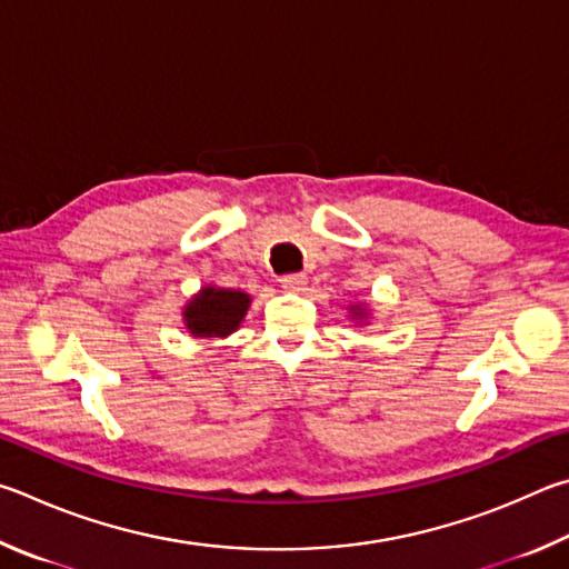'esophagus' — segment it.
Wrapping results in <instances>:
<instances>
[{
  "mask_svg": "<svg viewBox=\"0 0 569 569\" xmlns=\"http://www.w3.org/2000/svg\"><path fill=\"white\" fill-rule=\"evenodd\" d=\"M279 284L284 287V290H290V292H300V290H305V284H307V277L305 274H284V277H279Z\"/></svg>",
  "mask_w": 569,
  "mask_h": 569,
  "instance_id": "1",
  "label": "esophagus"
}]
</instances>
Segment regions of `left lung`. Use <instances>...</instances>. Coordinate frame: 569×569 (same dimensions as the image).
I'll use <instances>...</instances> for the list:
<instances>
[{
  "mask_svg": "<svg viewBox=\"0 0 569 569\" xmlns=\"http://www.w3.org/2000/svg\"><path fill=\"white\" fill-rule=\"evenodd\" d=\"M367 315H370V312H367L365 307H360V305L352 307V317H357V320H367Z\"/></svg>",
  "mask_w": 569,
  "mask_h": 569,
  "instance_id": "1",
  "label": "left lung"
}]
</instances>
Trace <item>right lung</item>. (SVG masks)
<instances>
[{"instance_id": "right-lung-1", "label": "right lung", "mask_w": 569, "mask_h": 569, "mask_svg": "<svg viewBox=\"0 0 569 569\" xmlns=\"http://www.w3.org/2000/svg\"><path fill=\"white\" fill-rule=\"evenodd\" d=\"M249 295L224 287H202L184 307V325L192 337H227L242 325Z\"/></svg>"}]
</instances>
